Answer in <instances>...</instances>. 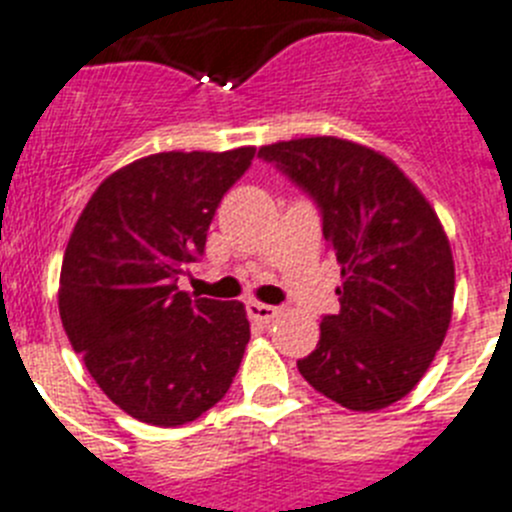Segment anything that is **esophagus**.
I'll return each mask as SVG.
<instances>
[{
    "label": "esophagus",
    "mask_w": 512,
    "mask_h": 512,
    "mask_svg": "<svg viewBox=\"0 0 512 512\" xmlns=\"http://www.w3.org/2000/svg\"><path fill=\"white\" fill-rule=\"evenodd\" d=\"M278 313H280L278 306H267V303H260V301H247V316H250L252 321L270 324Z\"/></svg>",
    "instance_id": "obj_1"
}]
</instances>
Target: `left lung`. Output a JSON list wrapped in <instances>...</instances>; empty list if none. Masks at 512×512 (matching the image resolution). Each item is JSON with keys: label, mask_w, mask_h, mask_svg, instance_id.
Returning <instances> with one entry per match:
<instances>
[{"label": "left lung", "mask_w": 512, "mask_h": 512, "mask_svg": "<svg viewBox=\"0 0 512 512\" xmlns=\"http://www.w3.org/2000/svg\"><path fill=\"white\" fill-rule=\"evenodd\" d=\"M257 158L316 204L342 265V308L321 319L298 372L349 411L388 408L416 388L449 329L454 260L439 216L393 160L357 142L303 137Z\"/></svg>", "instance_id": "1"}]
</instances>
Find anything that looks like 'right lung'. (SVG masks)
I'll return each instance as SVG.
<instances>
[{
	"label": "right lung",
	"mask_w": 512,
	"mask_h": 512,
	"mask_svg": "<svg viewBox=\"0 0 512 512\" xmlns=\"http://www.w3.org/2000/svg\"><path fill=\"white\" fill-rule=\"evenodd\" d=\"M255 147L158 153L112 173L68 239L58 308L107 398L153 426L196 421L227 395L250 342L239 301L196 298L178 278L204 257L224 193Z\"/></svg>",
	"instance_id": "obj_1"
}]
</instances>
